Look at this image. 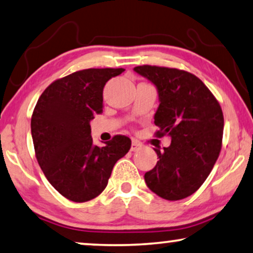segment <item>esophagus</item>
<instances>
[{"instance_id": "1", "label": "esophagus", "mask_w": 253, "mask_h": 253, "mask_svg": "<svg viewBox=\"0 0 253 253\" xmlns=\"http://www.w3.org/2000/svg\"><path fill=\"white\" fill-rule=\"evenodd\" d=\"M141 147L142 145L138 143V142H136V141H133L131 142V147H130V151H133V152H135V151H138L141 149Z\"/></svg>"}]
</instances>
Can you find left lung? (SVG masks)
I'll list each match as a JSON object with an SVG mask.
<instances>
[{
    "label": "left lung",
    "mask_w": 253,
    "mask_h": 253,
    "mask_svg": "<svg viewBox=\"0 0 253 253\" xmlns=\"http://www.w3.org/2000/svg\"><path fill=\"white\" fill-rule=\"evenodd\" d=\"M134 71L157 88V135L172 140L164 150L155 149L159 161L144 174L145 183L167 201L183 199L204 183L219 157L222 110L202 80L189 72L150 65Z\"/></svg>",
    "instance_id": "obj_1"
}]
</instances>
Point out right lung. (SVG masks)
<instances>
[{
	"label": "right lung",
	"mask_w": 253,
	"mask_h": 253,
	"mask_svg": "<svg viewBox=\"0 0 253 253\" xmlns=\"http://www.w3.org/2000/svg\"><path fill=\"white\" fill-rule=\"evenodd\" d=\"M124 69H87L64 77L38 99L31 131L38 163L60 195L83 203L97 197L131 141L116 135L104 147L92 143L90 120L103 111V88Z\"/></svg>",
	"instance_id": "right-lung-1"
}]
</instances>
